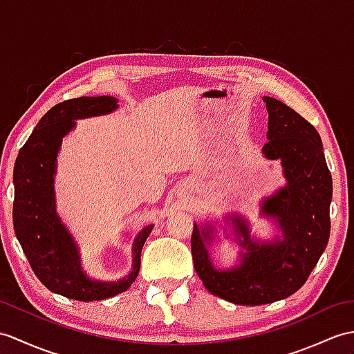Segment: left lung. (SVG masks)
Returning a JSON list of instances; mask_svg holds the SVG:
<instances>
[{"label":"left lung","mask_w":354,"mask_h":354,"mask_svg":"<svg viewBox=\"0 0 354 354\" xmlns=\"http://www.w3.org/2000/svg\"><path fill=\"white\" fill-rule=\"evenodd\" d=\"M268 111L267 160L282 164L286 185L264 199L262 216L276 220L282 236L252 240L248 221L235 217V232L244 252L232 268L217 270L208 245L212 227L194 223L192 254L205 288L235 305L259 306L299 291L322 257L330 235L332 175L317 129L288 105L264 96ZM243 240L241 241V238Z\"/></svg>","instance_id":"left-lung-1"}]
</instances>
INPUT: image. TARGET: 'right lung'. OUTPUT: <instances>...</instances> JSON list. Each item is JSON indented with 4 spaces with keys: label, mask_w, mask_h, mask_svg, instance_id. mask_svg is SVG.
Segmentation results:
<instances>
[{
    "label": "right lung",
    "mask_w": 354,
    "mask_h": 354,
    "mask_svg": "<svg viewBox=\"0 0 354 354\" xmlns=\"http://www.w3.org/2000/svg\"><path fill=\"white\" fill-rule=\"evenodd\" d=\"M114 110L118 100L113 96H81L54 105L39 120L15 162V234L39 281L49 291L72 300H104L127 291L137 279L143 244L153 229L147 225L134 238L133 271L116 282H102L84 273L78 245L55 212L54 175L63 137L77 119Z\"/></svg>",
    "instance_id": "right-lung-1"
}]
</instances>
